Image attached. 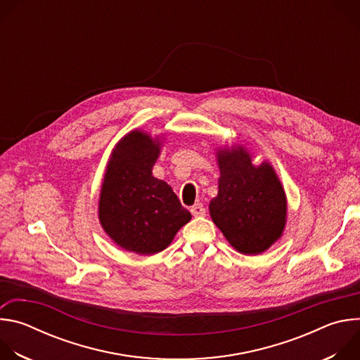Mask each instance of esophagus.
Wrapping results in <instances>:
<instances>
[{"instance_id": "esophagus-1", "label": "esophagus", "mask_w": 360, "mask_h": 360, "mask_svg": "<svg viewBox=\"0 0 360 360\" xmlns=\"http://www.w3.org/2000/svg\"><path fill=\"white\" fill-rule=\"evenodd\" d=\"M191 214L193 217H205L207 215V210H205L202 203H195L193 207H191Z\"/></svg>"}]
</instances>
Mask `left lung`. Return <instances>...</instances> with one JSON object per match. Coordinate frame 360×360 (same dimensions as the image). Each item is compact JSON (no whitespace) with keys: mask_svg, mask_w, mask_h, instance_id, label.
<instances>
[{"mask_svg":"<svg viewBox=\"0 0 360 360\" xmlns=\"http://www.w3.org/2000/svg\"><path fill=\"white\" fill-rule=\"evenodd\" d=\"M221 171L210 214L228 242L243 255H259L281 236L286 224V195L269 162L255 167L242 145L217 152Z\"/></svg>","mask_w":360,"mask_h":360,"instance_id":"8db88e82","label":"left lung"}]
</instances>
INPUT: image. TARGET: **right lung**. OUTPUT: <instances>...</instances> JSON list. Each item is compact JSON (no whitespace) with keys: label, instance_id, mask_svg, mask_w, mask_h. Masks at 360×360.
I'll use <instances>...</instances> for the list:
<instances>
[{"label":"right lung","instance_id":"add662e5","mask_svg":"<svg viewBox=\"0 0 360 360\" xmlns=\"http://www.w3.org/2000/svg\"><path fill=\"white\" fill-rule=\"evenodd\" d=\"M161 141L131 131L114 148L101 186L98 218L107 235L138 255L164 250L191 221L172 188L155 176Z\"/></svg>","mask_w":360,"mask_h":360}]
</instances>
